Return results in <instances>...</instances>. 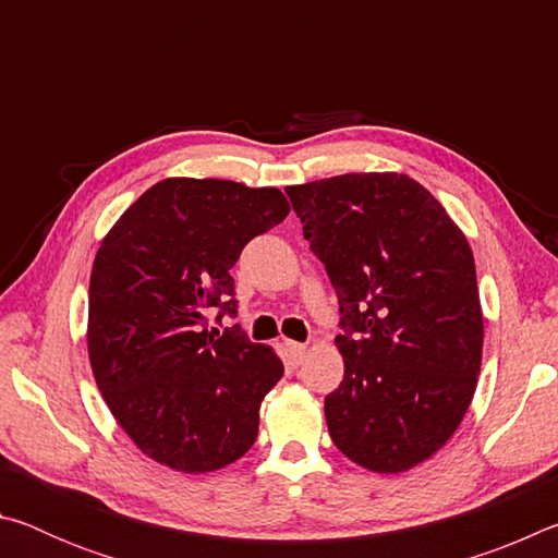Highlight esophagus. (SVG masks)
Masks as SVG:
<instances>
[{"label":"esophagus","instance_id":"obj_1","mask_svg":"<svg viewBox=\"0 0 558 558\" xmlns=\"http://www.w3.org/2000/svg\"><path fill=\"white\" fill-rule=\"evenodd\" d=\"M286 352H288V359L292 366H300L302 362H305L307 356V347L305 344H298V342H286Z\"/></svg>","mask_w":558,"mask_h":558}]
</instances>
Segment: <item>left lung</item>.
I'll list each match as a JSON object with an SVG mask.
<instances>
[{"label": "left lung", "mask_w": 558, "mask_h": 558, "mask_svg": "<svg viewBox=\"0 0 558 558\" xmlns=\"http://www.w3.org/2000/svg\"><path fill=\"white\" fill-rule=\"evenodd\" d=\"M342 313L344 379L329 436L372 472H405L446 446L483 364L475 258L426 186L356 172L286 189Z\"/></svg>", "instance_id": "obj_1"}]
</instances>
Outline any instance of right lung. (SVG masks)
<instances>
[{
  "label": "right lung",
  "instance_id": "obj_1",
  "mask_svg": "<svg viewBox=\"0 0 558 558\" xmlns=\"http://www.w3.org/2000/svg\"><path fill=\"white\" fill-rule=\"evenodd\" d=\"M288 214L276 186L169 177L102 239L88 295L93 376L118 426L159 465L214 472L256 442L282 362L239 325L206 329V315H235L231 268Z\"/></svg>",
  "mask_w": 558,
  "mask_h": 558
}]
</instances>
